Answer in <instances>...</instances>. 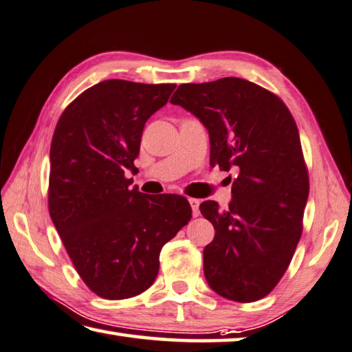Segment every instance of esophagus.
Listing matches in <instances>:
<instances>
[{
  "mask_svg": "<svg viewBox=\"0 0 352 352\" xmlns=\"http://www.w3.org/2000/svg\"><path fill=\"white\" fill-rule=\"evenodd\" d=\"M188 202H190V206H192V210H193V217L196 218V217H199V199H195V198H190L188 199Z\"/></svg>",
  "mask_w": 352,
  "mask_h": 352,
  "instance_id": "34e87169",
  "label": "esophagus"
}]
</instances>
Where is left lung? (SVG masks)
<instances>
[{
  "instance_id": "8db88e82",
  "label": "left lung",
  "mask_w": 352,
  "mask_h": 352,
  "mask_svg": "<svg viewBox=\"0 0 352 352\" xmlns=\"http://www.w3.org/2000/svg\"><path fill=\"white\" fill-rule=\"evenodd\" d=\"M207 128L210 164L238 170L229 208L204 201L214 227L204 249V275L227 300L252 303L285 275L303 230L309 177L298 128L281 98L244 78L184 83L173 94Z\"/></svg>"
}]
</instances>
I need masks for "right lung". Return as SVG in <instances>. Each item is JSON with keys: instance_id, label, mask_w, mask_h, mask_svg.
I'll list each match as a JSON object with an SVG mask.
<instances>
[{"instance_id": "right-lung-1", "label": "right lung", "mask_w": 352, "mask_h": 352, "mask_svg": "<svg viewBox=\"0 0 352 352\" xmlns=\"http://www.w3.org/2000/svg\"><path fill=\"white\" fill-rule=\"evenodd\" d=\"M176 85L104 80L82 92L55 126L49 214L92 292L123 300L150 287L159 254L192 219L179 195L153 198L129 187L146 120Z\"/></svg>"}]
</instances>
